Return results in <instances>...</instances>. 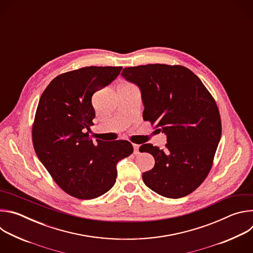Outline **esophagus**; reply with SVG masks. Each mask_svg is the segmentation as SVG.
<instances>
[{"instance_id": "1", "label": "esophagus", "mask_w": 253, "mask_h": 253, "mask_svg": "<svg viewBox=\"0 0 253 253\" xmlns=\"http://www.w3.org/2000/svg\"><path fill=\"white\" fill-rule=\"evenodd\" d=\"M139 147H140V145H138V144H133V148H134V153H135V154L138 153Z\"/></svg>"}]
</instances>
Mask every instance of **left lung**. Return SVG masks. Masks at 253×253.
Returning a JSON list of instances; mask_svg holds the SVG:
<instances>
[{
  "instance_id": "obj_1",
  "label": "left lung",
  "mask_w": 253,
  "mask_h": 253,
  "mask_svg": "<svg viewBox=\"0 0 253 253\" xmlns=\"http://www.w3.org/2000/svg\"><path fill=\"white\" fill-rule=\"evenodd\" d=\"M121 75L140 88L143 119L167 136L164 150L150 143L139 148L155 159L142 175L144 183L167 198L190 194L207 177L221 137L215 100L193 72L180 65L128 67Z\"/></svg>"
}]
</instances>
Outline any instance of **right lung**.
Wrapping results in <instances>:
<instances>
[{"label": "right lung", "instance_id": "right-lung-1", "mask_svg": "<svg viewBox=\"0 0 253 253\" xmlns=\"http://www.w3.org/2000/svg\"><path fill=\"white\" fill-rule=\"evenodd\" d=\"M122 67H84L54 78L36 111L32 139L36 154L54 181L69 195L93 199L110 190L116 164L133 153L125 140L94 143L93 94L109 85Z\"/></svg>", "mask_w": 253, "mask_h": 253}]
</instances>
